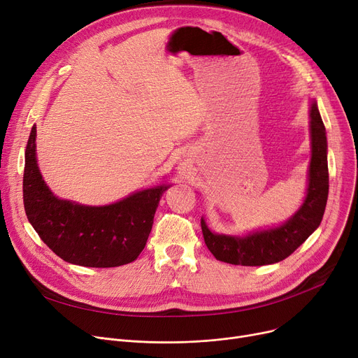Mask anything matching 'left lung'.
Returning a JSON list of instances; mask_svg holds the SVG:
<instances>
[{
  "instance_id": "left-lung-1",
  "label": "left lung",
  "mask_w": 358,
  "mask_h": 358,
  "mask_svg": "<svg viewBox=\"0 0 358 358\" xmlns=\"http://www.w3.org/2000/svg\"><path fill=\"white\" fill-rule=\"evenodd\" d=\"M310 162L306 196L300 208L278 227L252 231L245 235L212 232L201 217L206 245L216 259L235 266H267L287 258L317 229L328 200V142L327 130L317 104L310 101Z\"/></svg>"
}]
</instances>
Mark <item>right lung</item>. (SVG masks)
Returning a JSON list of instances; mask_svg holds the SVG:
<instances>
[{
    "mask_svg": "<svg viewBox=\"0 0 358 358\" xmlns=\"http://www.w3.org/2000/svg\"><path fill=\"white\" fill-rule=\"evenodd\" d=\"M171 184H158L106 206L56 197L36 158V124L24 154L23 200L33 229L64 261L83 267H119L135 261L146 245L158 203Z\"/></svg>",
    "mask_w": 358,
    "mask_h": 358,
    "instance_id": "obj_1",
    "label": "right lung"
}]
</instances>
